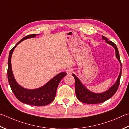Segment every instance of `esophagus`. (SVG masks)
I'll list each match as a JSON object with an SVG mask.
<instances>
[{
  "label": "esophagus",
  "mask_w": 129,
  "mask_h": 129,
  "mask_svg": "<svg viewBox=\"0 0 129 129\" xmlns=\"http://www.w3.org/2000/svg\"><path fill=\"white\" fill-rule=\"evenodd\" d=\"M73 72V69H72L71 68H68L66 70V73L67 74H71Z\"/></svg>",
  "instance_id": "1"
}]
</instances>
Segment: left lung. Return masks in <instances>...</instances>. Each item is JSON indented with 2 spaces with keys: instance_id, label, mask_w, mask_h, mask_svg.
Instances as JSON below:
<instances>
[{
  "instance_id": "1",
  "label": "left lung",
  "mask_w": 129,
  "mask_h": 129,
  "mask_svg": "<svg viewBox=\"0 0 129 129\" xmlns=\"http://www.w3.org/2000/svg\"><path fill=\"white\" fill-rule=\"evenodd\" d=\"M102 38L104 40L106 41L107 43H108L110 45L113 46L114 49H115L116 57L117 58V59L120 61L121 64L120 73L117 79L116 82L114 84V85L112 86L111 87H110L109 89L107 90L105 92L99 93H93L91 92L90 91H89L88 89L86 88L82 85V83L81 82L79 79L74 74H73L72 76L74 77L75 79V92H76V96L79 101L85 103L98 104L101 103L106 101L107 100L109 99V98H111L115 94L116 91L118 90V86L120 83V79L122 73V64L120 60V55H119L118 48L113 42L109 41L108 39L106 37L102 36Z\"/></svg>"
}]
</instances>
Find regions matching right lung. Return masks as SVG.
<instances>
[{"label": "right lung", "mask_w": 129, "mask_h": 129, "mask_svg": "<svg viewBox=\"0 0 129 129\" xmlns=\"http://www.w3.org/2000/svg\"><path fill=\"white\" fill-rule=\"evenodd\" d=\"M36 35L34 34L25 36L21 39L10 51L8 60L7 76L8 82L11 90L18 100L23 103L29 105L34 106H44L51 103L54 100L58 86L62 78L66 76V73H60L51 79L46 85L40 88L34 90H29L22 87L17 83L14 78L11 68V56L14 49L22 41L28 38H33L36 36Z\"/></svg>", "instance_id": "obj_1"}]
</instances>
